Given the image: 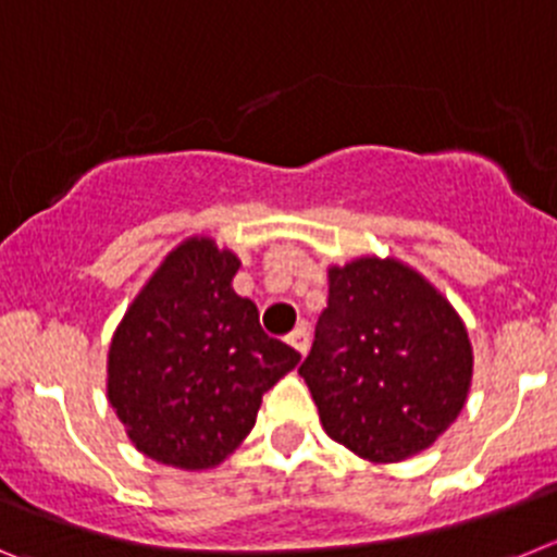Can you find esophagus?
<instances>
[{
  "label": "esophagus",
  "instance_id": "1",
  "mask_svg": "<svg viewBox=\"0 0 557 557\" xmlns=\"http://www.w3.org/2000/svg\"><path fill=\"white\" fill-rule=\"evenodd\" d=\"M285 341H288L290 347L297 349L299 355H305V352H308V327H305V324H302V327L294 330V333H290Z\"/></svg>",
  "mask_w": 557,
  "mask_h": 557
}]
</instances>
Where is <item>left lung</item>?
I'll return each instance as SVG.
<instances>
[{
	"label": "left lung",
	"instance_id": "1",
	"mask_svg": "<svg viewBox=\"0 0 557 557\" xmlns=\"http://www.w3.org/2000/svg\"><path fill=\"white\" fill-rule=\"evenodd\" d=\"M327 283L299 366L324 433L372 463L433 447L472 388V341L458 310L397 258L360 255L330 267Z\"/></svg>",
	"mask_w": 557,
	"mask_h": 557
}]
</instances>
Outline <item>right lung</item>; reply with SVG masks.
<instances>
[{
  "mask_svg": "<svg viewBox=\"0 0 557 557\" xmlns=\"http://www.w3.org/2000/svg\"><path fill=\"white\" fill-rule=\"evenodd\" d=\"M242 260L191 235L135 294L108 349V403L138 453L202 472L235 453L260 399L299 363L233 277Z\"/></svg>",
  "mask_w": 557,
  "mask_h": 557,
  "instance_id": "add662e5",
  "label": "right lung"
}]
</instances>
